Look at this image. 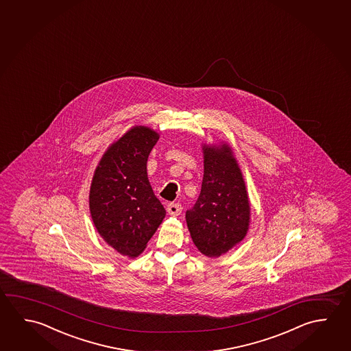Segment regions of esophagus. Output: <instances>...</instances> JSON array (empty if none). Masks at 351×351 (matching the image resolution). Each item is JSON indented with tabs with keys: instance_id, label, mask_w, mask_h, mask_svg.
<instances>
[{
	"instance_id": "1",
	"label": "esophagus",
	"mask_w": 351,
	"mask_h": 351,
	"mask_svg": "<svg viewBox=\"0 0 351 351\" xmlns=\"http://www.w3.org/2000/svg\"><path fill=\"white\" fill-rule=\"evenodd\" d=\"M181 210H182V207H181L180 203H170V204L167 206V213H169L170 215H173V217L180 215Z\"/></svg>"
}]
</instances>
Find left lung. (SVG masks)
Masks as SVG:
<instances>
[{"label":"left lung","mask_w":351,"mask_h":351,"mask_svg":"<svg viewBox=\"0 0 351 351\" xmlns=\"http://www.w3.org/2000/svg\"><path fill=\"white\" fill-rule=\"evenodd\" d=\"M201 193L186 212L192 241L207 257H220L245 239L251 207L241 169L229 144H203Z\"/></svg>","instance_id":"left-lung-1"}]
</instances>
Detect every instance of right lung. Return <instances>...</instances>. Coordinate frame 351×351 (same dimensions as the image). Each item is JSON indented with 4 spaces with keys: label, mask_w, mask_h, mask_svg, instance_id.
<instances>
[{
    "label": "right lung",
    "mask_w": 351,
    "mask_h": 351,
    "mask_svg": "<svg viewBox=\"0 0 351 351\" xmlns=\"http://www.w3.org/2000/svg\"><path fill=\"white\" fill-rule=\"evenodd\" d=\"M159 133L133 126L104 153L93 175L89 209L104 241L130 258L138 257L165 218L147 175Z\"/></svg>",
    "instance_id": "obj_1"
}]
</instances>
